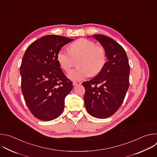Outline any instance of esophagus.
<instances>
[{"label": "esophagus", "instance_id": "34e87169", "mask_svg": "<svg viewBox=\"0 0 157 157\" xmlns=\"http://www.w3.org/2000/svg\"><path fill=\"white\" fill-rule=\"evenodd\" d=\"M80 84H81V82H78V81H73V85L74 86H77V85H80Z\"/></svg>", "mask_w": 157, "mask_h": 157}]
</instances>
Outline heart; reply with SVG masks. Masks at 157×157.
<instances>
[{"mask_svg":"<svg viewBox=\"0 0 157 157\" xmlns=\"http://www.w3.org/2000/svg\"><path fill=\"white\" fill-rule=\"evenodd\" d=\"M69 50L61 49L57 54V60L61 68L68 71L78 58L76 68L68 72V76L72 81L82 80L92 74L99 73L104 68L106 62L104 49L96 46L91 40L80 38L69 46Z\"/></svg>","mask_w":157,"mask_h":157,"instance_id":"1","label":"heart"}]
</instances>
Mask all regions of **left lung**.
<instances>
[{"label": "left lung", "instance_id": "8db88e82", "mask_svg": "<svg viewBox=\"0 0 157 157\" xmlns=\"http://www.w3.org/2000/svg\"><path fill=\"white\" fill-rule=\"evenodd\" d=\"M92 37L101 43L108 61L94 78L82 82L84 101L89 114L105 119L113 115L123 102L129 86L130 66L125 51L115 40L103 35Z\"/></svg>", "mask_w": 157, "mask_h": 157}]
</instances>
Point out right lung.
Masks as SVG:
<instances>
[{
    "mask_svg": "<svg viewBox=\"0 0 157 157\" xmlns=\"http://www.w3.org/2000/svg\"><path fill=\"white\" fill-rule=\"evenodd\" d=\"M73 39L59 35L44 36L30 44L20 69L21 92L32 114L50 121L59 117L64 99L72 90L57 60L58 52Z\"/></svg>",
    "mask_w": 157,
    "mask_h": 157,
    "instance_id": "1",
    "label": "right lung"
}]
</instances>
